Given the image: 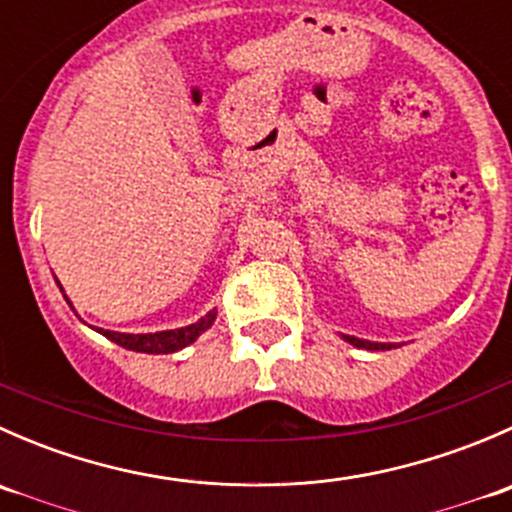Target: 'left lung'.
I'll use <instances>...</instances> for the list:
<instances>
[{"mask_svg":"<svg viewBox=\"0 0 512 512\" xmlns=\"http://www.w3.org/2000/svg\"><path fill=\"white\" fill-rule=\"evenodd\" d=\"M344 339L359 349H391L394 347V344H376V342H366V339H356V337H344Z\"/></svg>","mask_w":512,"mask_h":512,"instance_id":"1","label":"left lung"}]
</instances>
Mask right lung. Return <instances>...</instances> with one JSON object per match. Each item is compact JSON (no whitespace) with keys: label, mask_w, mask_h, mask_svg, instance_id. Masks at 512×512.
I'll use <instances>...</instances> for the list:
<instances>
[{"label":"right lung","mask_w":512,"mask_h":512,"mask_svg":"<svg viewBox=\"0 0 512 512\" xmlns=\"http://www.w3.org/2000/svg\"><path fill=\"white\" fill-rule=\"evenodd\" d=\"M215 314L218 312L213 309V312H208L195 324H188V327H180V329H168V332H156V334H121V332H108V329H98V332H101L106 339H111V342H116L118 347L131 349V352L170 354L188 347V344H193L205 329H210V324L215 322Z\"/></svg>","instance_id":"obj_1"}]
</instances>
